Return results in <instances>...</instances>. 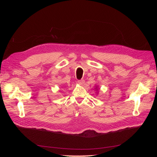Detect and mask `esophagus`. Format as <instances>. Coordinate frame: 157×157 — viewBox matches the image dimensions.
<instances>
[{
	"label": "esophagus",
	"instance_id": "1",
	"mask_svg": "<svg viewBox=\"0 0 157 157\" xmlns=\"http://www.w3.org/2000/svg\"><path fill=\"white\" fill-rule=\"evenodd\" d=\"M78 83L79 85H80V86H83V85L84 84V80H78Z\"/></svg>",
	"mask_w": 157,
	"mask_h": 157
}]
</instances>
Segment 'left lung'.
<instances>
[{"mask_svg":"<svg viewBox=\"0 0 157 157\" xmlns=\"http://www.w3.org/2000/svg\"><path fill=\"white\" fill-rule=\"evenodd\" d=\"M95 89H96V92L97 93H98V86H96V88H95Z\"/></svg>","mask_w":157,"mask_h":157,"instance_id":"left-lung-1","label":"left lung"}]
</instances>
